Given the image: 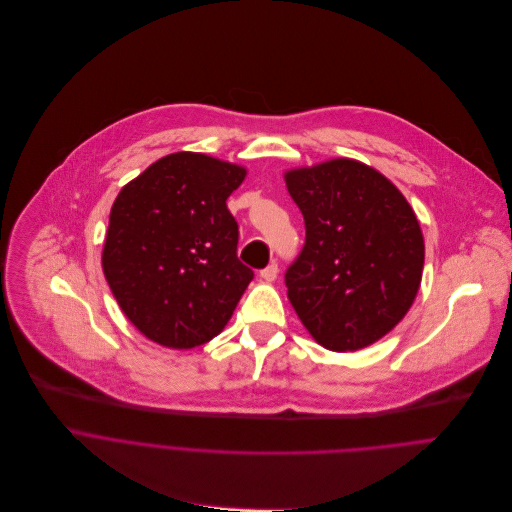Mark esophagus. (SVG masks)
I'll return each instance as SVG.
<instances>
[{
  "mask_svg": "<svg viewBox=\"0 0 512 512\" xmlns=\"http://www.w3.org/2000/svg\"><path fill=\"white\" fill-rule=\"evenodd\" d=\"M276 276H278V264H268L264 270H260V278L262 280H266V282H272V280H276Z\"/></svg>",
  "mask_w": 512,
  "mask_h": 512,
  "instance_id": "obj_1",
  "label": "esophagus"
}]
</instances>
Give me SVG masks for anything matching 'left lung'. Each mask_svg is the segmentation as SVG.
Returning a JSON list of instances; mask_svg holds the SVG:
<instances>
[{
	"label": "left lung",
	"mask_w": 512,
	"mask_h": 512,
	"mask_svg": "<svg viewBox=\"0 0 512 512\" xmlns=\"http://www.w3.org/2000/svg\"><path fill=\"white\" fill-rule=\"evenodd\" d=\"M306 240L286 270L288 300L311 337L337 353L387 335L412 309L424 236L403 193L347 157L284 171Z\"/></svg>",
	"instance_id": "8db88e82"
}]
</instances>
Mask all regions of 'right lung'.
Masks as SVG:
<instances>
[{"mask_svg":"<svg viewBox=\"0 0 512 512\" xmlns=\"http://www.w3.org/2000/svg\"><path fill=\"white\" fill-rule=\"evenodd\" d=\"M242 165L179 151L151 163L117 195L102 272L127 319L151 341L191 349L224 331L254 272L238 260L226 199Z\"/></svg>","mask_w":512,"mask_h":512,"instance_id":"1","label":"right lung"}]
</instances>
